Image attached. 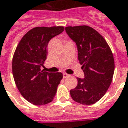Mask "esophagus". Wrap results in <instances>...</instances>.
<instances>
[{"label":"esophagus","instance_id":"esophagus-1","mask_svg":"<svg viewBox=\"0 0 128 128\" xmlns=\"http://www.w3.org/2000/svg\"><path fill=\"white\" fill-rule=\"evenodd\" d=\"M68 77H70V75L68 74H67V73H63V78H68Z\"/></svg>","mask_w":128,"mask_h":128}]
</instances>
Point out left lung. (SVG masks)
<instances>
[{
	"instance_id": "left-lung-1",
	"label": "left lung",
	"mask_w": 128,
	"mask_h": 128,
	"mask_svg": "<svg viewBox=\"0 0 128 128\" xmlns=\"http://www.w3.org/2000/svg\"><path fill=\"white\" fill-rule=\"evenodd\" d=\"M66 31L77 44L78 60L84 73V79L77 78L78 85L70 90V96L83 105L95 104L104 96L112 82L113 53L105 38L91 26H67Z\"/></svg>"
}]
</instances>
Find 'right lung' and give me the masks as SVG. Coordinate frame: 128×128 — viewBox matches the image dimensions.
Segmentation results:
<instances>
[{"instance_id": "obj_1", "label": "right lung", "mask_w": 128, "mask_h": 128, "mask_svg": "<svg viewBox=\"0 0 128 128\" xmlns=\"http://www.w3.org/2000/svg\"><path fill=\"white\" fill-rule=\"evenodd\" d=\"M63 31L61 26L34 27L23 36L15 49L12 62L14 82L22 96L34 105L52 102L62 79L61 72H47L41 70V66L46 60L49 41Z\"/></svg>"}]
</instances>
